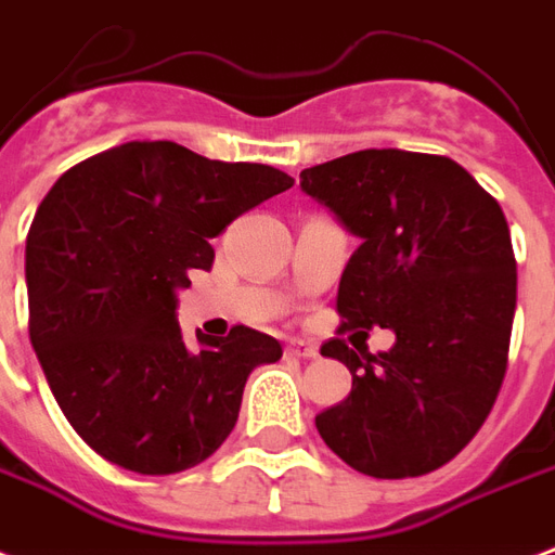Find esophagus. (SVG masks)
<instances>
[{"label":"esophagus","mask_w":555,"mask_h":555,"mask_svg":"<svg viewBox=\"0 0 555 555\" xmlns=\"http://www.w3.org/2000/svg\"><path fill=\"white\" fill-rule=\"evenodd\" d=\"M285 352L294 356V359H318V347H311L306 340H291L288 347H285Z\"/></svg>","instance_id":"1"}]
</instances>
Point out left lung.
I'll return each mask as SVG.
<instances>
[{
	"mask_svg": "<svg viewBox=\"0 0 555 555\" xmlns=\"http://www.w3.org/2000/svg\"><path fill=\"white\" fill-rule=\"evenodd\" d=\"M299 188L361 241L340 273V332L397 338L364 359L323 344L352 391L314 417L320 438L359 474H429L479 433L506 376L518 302L506 217L465 167L424 152H350L302 170Z\"/></svg>",
	"mask_w": 555,
	"mask_h": 555,
	"instance_id": "1",
	"label": "left lung"
}]
</instances>
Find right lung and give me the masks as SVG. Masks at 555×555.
<instances>
[{
	"label": "right lung",
	"instance_id": "1",
	"mask_svg": "<svg viewBox=\"0 0 555 555\" xmlns=\"http://www.w3.org/2000/svg\"><path fill=\"white\" fill-rule=\"evenodd\" d=\"M294 179L170 141H131L61 176L26 241L28 335L69 426L146 476L199 465L235 429L246 376L282 344L235 326L188 350L176 320L217 237Z\"/></svg>",
	"mask_w": 555,
	"mask_h": 555
}]
</instances>
